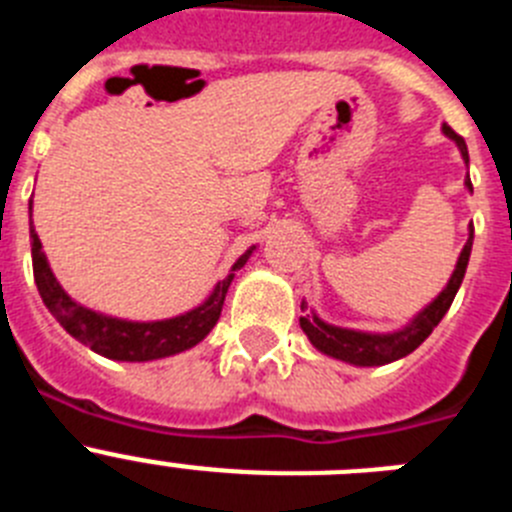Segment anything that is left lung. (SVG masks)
I'll return each mask as SVG.
<instances>
[{"label": "left lung", "mask_w": 512, "mask_h": 512, "mask_svg": "<svg viewBox=\"0 0 512 512\" xmlns=\"http://www.w3.org/2000/svg\"><path fill=\"white\" fill-rule=\"evenodd\" d=\"M443 133L446 138H451L459 146L461 158L469 164V151L467 143L461 135H456L449 125H443ZM467 189H472V182L467 176ZM472 241H474V228H469V241L464 243L459 253V261H456V269L451 274L449 284L441 289V295L425 305L423 310L410 320L405 328L392 330V333H364V330H351V328H338V325H330L325 320H320L315 312L300 318V328L305 330V336L310 338V343L323 354L333 356V359H341L346 364L354 366H382L392 364V361L402 359V356L413 354L415 348L431 336L433 328L441 323V318L449 312L451 302H454L456 292L461 287V279L467 274L469 253H472ZM305 302H302V310H305Z\"/></svg>", "instance_id": "obj_1"}]
</instances>
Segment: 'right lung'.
Returning a JSON list of instances; mask_svg holds the SVG:
<instances>
[{"instance_id": "right-lung-1", "label": "right lung", "mask_w": 512, "mask_h": 512, "mask_svg": "<svg viewBox=\"0 0 512 512\" xmlns=\"http://www.w3.org/2000/svg\"><path fill=\"white\" fill-rule=\"evenodd\" d=\"M30 246H33L35 284H38L40 297H43L45 307L51 310L53 318L63 325V330L69 336L92 348L94 354L115 361L166 359V356L182 354L187 348L197 346L215 328L217 318L223 312L225 295H228V287L235 277L233 271L241 269L253 253V248H256L251 246L241 259L235 261L228 277L215 284L210 297L200 307H194L184 315H176V318L138 323V320L112 318V315L89 310V307L79 305L63 292L58 279L53 277L51 264H48L43 253V243H40L38 233L33 228V200H30Z\"/></svg>"}]
</instances>
